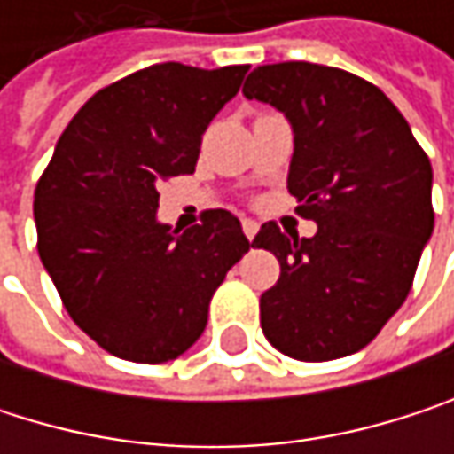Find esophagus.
<instances>
[{
	"mask_svg": "<svg viewBox=\"0 0 454 454\" xmlns=\"http://www.w3.org/2000/svg\"><path fill=\"white\" fill-rule=\"evenodd\" d=\"M241 228H244V236L252 241V239H254V233L260 231V223H257V221H252V218H241Z\"/></svg>",
	"mask_w": 454,
	"mask_h": 454,
	"instance_id": "1",
	"label": "esophagus"
}]
</instances>
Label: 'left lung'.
<instances>
[{"mask_svg": "<svg viewBox=\"0 0 454 454\" xmlns=\"http://www.w3.org/2000/svg\"><path fill=\"white\" fill-rule=\"evenodd\" d=\"M244 97L284 113L294 134L289 194L310 239L265 223L254 244L281 265L260 297L265 339L305 363L363 349L412 286L434 231L431 162L389 97L339 67L260 65Z\"/></svg>", "mask_w": 454, "mask_h": 454, "instance_id": "left-lung-1", "label": "left lung"}]
</instances>
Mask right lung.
Instances as JSON below:
<instances>
[{
  "label": "right lung",
  "instance_id": "obj_1",
  "mask_svg": "<svg viewBox=\"0 0 454 454\" xmlns=\"http://www.w3.org/2000/svg\"><path fill=\"white\" fill-rule=\"evenodd\" d=\"M247 70L149 65L97 91L54 146L34 194L39 257L75 325L115 357L184 355L249 249L228 210L186 231L157 221V186L194 173L202 134Z\"/></svg>",
  "mask_w": 454,
  "mask_h": 454
}]
</instances>
